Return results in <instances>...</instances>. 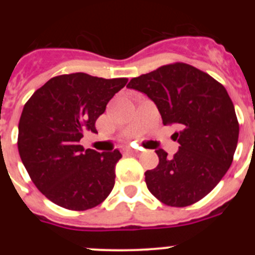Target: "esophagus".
Listing matches in <instances>:
<instances>
[{"label":"esophagus","mask_w":255,"mask_h":255,"mask_svg":"<svg viewBox=\"0 0 255 255\" xmlns=\"http://www.w3.org/2000/svg\"><path fill=\"white\" fill-rule=\"evenodd\" d=\"M126 153L138 154V153H139V150H137V149H132V148H126Z\"/></svg>","instance_id":"obj_1"}]
</instances>
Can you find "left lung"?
Instances as JSON below:
<instances>
[{"mask_svg": "<svg viewBox=\"0 0 255 255\" xmlns=\"http://www.w3.org/2000/svg\"><path fill=\"white\" fill-rule=\"evenodd\" d=\"M127 87L145 94L158 107L163 125H176L180 144L173 158L158 149L159 164L145 171L149 191L171 207L195 204L210 194L233 161L239 125L222 84L185 63L163 65L133 78Z\"/></svg>", "mask_w": 255, "mask_h": 255, "instance_id": "1", "label": "left lung"}]
</instances>
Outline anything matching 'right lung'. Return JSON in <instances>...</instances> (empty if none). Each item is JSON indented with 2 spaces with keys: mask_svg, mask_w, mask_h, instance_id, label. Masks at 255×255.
Returning <instances> with one entry per match:
<instances>
[{
  "mask_svg": "<svg viewBox=\"0 0 255 255\" xmlns=\"http://www.w3.org/2000/svg\"><path fill=\"white\" fill-rule=\"evenodd\" d=\"M128 79H104L85 73L51 78L25 102L18 125V151L37 189L71 211L96 207L115 186L120 150L80 145L110 100Z\"/></svg>",
  "mask_w": 255,
  "mask_h": 255,
  "instance_id": "1",
  "label": "right lung"
}]
</instances>
